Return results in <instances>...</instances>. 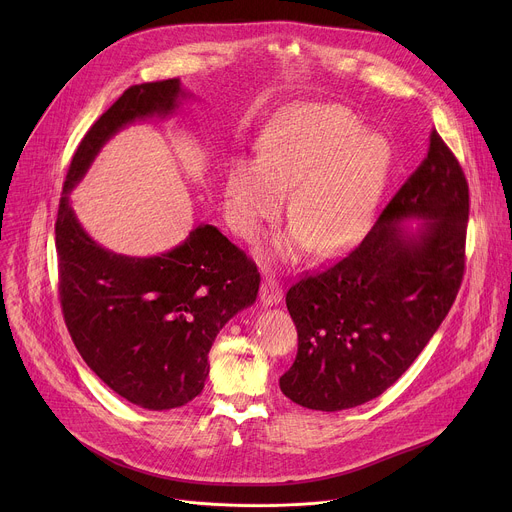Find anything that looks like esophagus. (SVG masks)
I'll return each mask as SVG.
<instances>
[{"label": "esophagus", "mask_w": 512, "mask_h": 512, "mask_svg": "<svg viewBox=\"0 0 512 512\" xmlns=\"http://www.w3.org/2000/svg\"><path fill=\"white\" fill-rule=\"evenodd\" d=\"M283 300V289L279 281L271 275H267L261 283V304L263 306H277Z\"/></svg>", "instance_id": "esophagus-1"}]
</instances>
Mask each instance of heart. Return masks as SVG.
<instances>
[{
  "label": "heart",
  "instance_id": "1",
  "mask_svg": "<svg viewBox=\"0 0 512 512\" xmlns=\"http://www.w3.org/2000/svg\"><path fill=\"white\" fill-rule=\"evenodd\" d=\"M391 166V145L362 129L336 103L298 105L277 115L261 135V156H239L225 180V212L245 239L261 235L279 214L285 190L296 221L281 247L294 255L312 245L334 255L367 227Z\"/></svg>",
  "mask_w": 512,
  "mask_h": 512
}]
</instances>
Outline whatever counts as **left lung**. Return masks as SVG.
Returning <instances> with one entry per match:
<instances>
[{"instance_id": "left-lung-1", "label": "left lung", "mask_w": 512, "mask_h": 512, "mask_svg": "<svg viewBox=\"0 0 512 512\" xmlns=\"http://www.w3.org/2000/svg\"><path fill=\"white\" fill-rule=\"evenodd\" d=\"M468 208L466 176L431 131L427 158L362 243L289 287L298 356L279 379L287 399L316 411L352 409L411 367L458 296Z\"/></svg>"}]
</instances>
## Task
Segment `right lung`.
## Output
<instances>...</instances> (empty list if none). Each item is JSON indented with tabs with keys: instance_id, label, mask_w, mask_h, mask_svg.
Segmentation results:
<instances>
[{
	"instance_id": "add662e5",
	"label": "right lung",
	"mask_w": 512,
	"mask_h": 512,
	"mask_svg": "<svg viewBox=\"0 0 512 512\" xmlns=\"http://www.w3.org/2000/svg\"><path fill=\"white\" fill-rule=\"evenodd\" d=\"M190 97L180 79L129 87L72 156L56 218L60 304L72 342L109 389L150 411L182 407L202 393L216 334L255 304L261 277L212 225H198L162 255L109 251L79 223L70 192L115 133L174 115Z\"/></svg>"
}]
</instances>
